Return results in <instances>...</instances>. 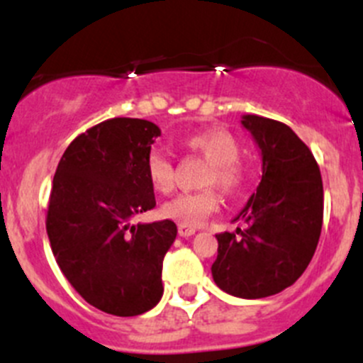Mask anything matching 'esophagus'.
<instances>
[{"label": "esophagus", "mask_w": 363, "mask_h": 363, "mask_svg": "<svg viewBox=\"0 0 363 363\" xmlns=\"http://www.w3.org/2000/svg\"><path fill=\"white\" fill-rule=\"evenodd\" d=\"M177 230H179V235L181 237H191V235H195V232H196L193 226H188V225H179Z\"/></svg>", "instance_id": "obj_1"}]
</instances>
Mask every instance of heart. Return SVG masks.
Here are the masks:
<instances>
[{
	"label": "heart",
	"mask_w": 363,
	"mask_h": 363,
	"mask_svg": "<svg viewBox=\"0 0 363 363\" xmlns=\"http://www.w3.org/2000/svg\"><path fill=\"white\" fill-rule=\"evenodd\" d=\"M182 147L208 161L205 177L207 186H218L228 195H239L246 186L250 170L240 156V142L226 130H205L182 140ZM145 174L156 193H168L174 188L175 174L172 161L160 151H152L145 160ZM219 208V195L214 189L199 193H181L160 207V216L179 225L200 226Z\"/></svg>",
	"instance_id": "b5f03b06"
}]
</instances>
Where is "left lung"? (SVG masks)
<instances>
[{
    "mask_svg": "<svg viewBox=\"0 0 363 363\" xmlns=\"http://www.w3.org/2000/svg\"><path fill=\"white\" fill-rule=\"evenodd\" d=\"M242 126L262 151V181L237 219L246 230L223 232L214 283L240 298H263L291 286L309 265L323 225V182L313 152L279 121L247 113Z\"/></svg>",
    "mask_w": 363,
    "mask_h": 363,
    "instance_id": "8db88e82",
    "label": "left lung"
}]
</instances>
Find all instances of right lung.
Instances as JSON below:
<instances>
[{"mask_svg":"<svg viewBox=\"0 0 363 363\" xmlns=\"http://www.w3.org/2000/svg\"><path fill=\"white\" fill-rule=\"evenodd\" d=\"M155 123L113 117L80 133L54 174L47 235L75 291L113 316H138L163 295V258L177 235L170 219L131 225L155 208L145 160Z\"/></svg>","mask_w":363,"mask_h":363,"instance_id":"obj_1","label":"right lung"}]
</instances>
